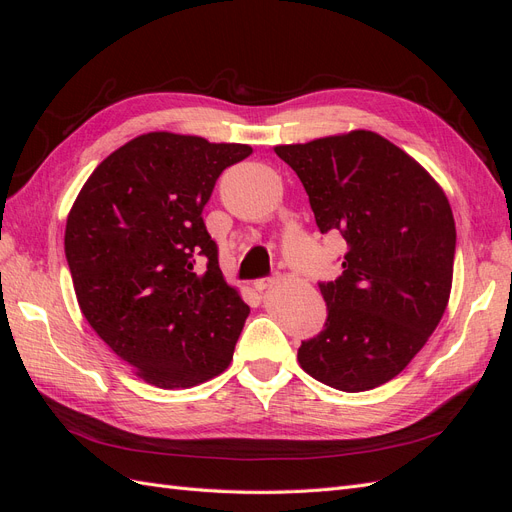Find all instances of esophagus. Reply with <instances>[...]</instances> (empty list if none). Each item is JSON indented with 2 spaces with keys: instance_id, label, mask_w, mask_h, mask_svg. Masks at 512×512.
Masks as SVG:
<instances>
[{
  "instance_id": "34e87169",
  "label": "esophagus",
  "mask_w": 512,
  "mask_h": 512,
  "mask_svg": "<svg viewBox=\"0 0 512 512\" xmlns=\"http://www.w3.org/2000/svg\"><path fill=\"white\" fill-rule=\"evenodd\" d=\"M275 282H277V277H275V275H269V277H258V280H254V288H256L258 292H262V290L271 288Z\"/></svg>"
}]
</instances>
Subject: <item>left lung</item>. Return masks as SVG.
<instances>
[{
    "instance_id": "obj_1",
    "label": "left lung",
    "mask_w": 512,
    "mask_h": 512,
    "mask_svg": "<svg viewBox=\"0 0 512 512\" xmlns=\"http://www.w3.org/2000/svg\"><path fill=\"white\" fill-rule=\"evenodd\" d=\"M309 196L322 235L348 250L342 275L318 282L327 322L303 339L309 376L346 393L404 369L438 327L453 284L455 220L440 185L406 151L356 130L275 147Z\"/></svg>"
}]
</instances>
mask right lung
Instances as JSON below:
<instances>
[{"instance_id": "1", "label": "right lung", "mask_w": 512, "mask_h": 512, "mask_svg": "<svg viewBox=\"0 0 512 512\" xmlns=\"http://www.w3.org/2000/svg\"><path fill=\"white\" fill-rule=\"evenodd\" d=\"M252 147L149 132L111 153L66 224L81 312L136 376L188 389L228 367L250 314L224 282L203 209Z\"/></svg>"}]
</instances>
